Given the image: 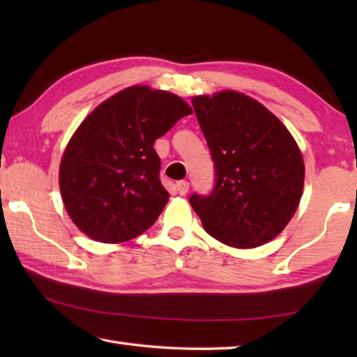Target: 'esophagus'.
I'll list each match as a JSON object with an SVG mask.
<instances>
[{"instance_id": "esophagus-1", "label": "esophagus", "mask_w": 357, "mask_h": 357, "mask_svg": "<svg viewBox=\"0 0 357 357\" xmlns=\"http://www.w3.org/2000/svg\"><path fill=\"white\" fill-rule=\"evenodd\" d=\"M176 190L179 192V195H185L189 192V183L187 181H179V183H176Z\"/></svg>"}]
</instances>
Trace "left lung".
<instances>
[{
    "label": "left lung",
    "mask_w": 357,
    "mask_h": 357,
    "mask_svg": "<svg viewBox=\"0 0 357 357\" xmlns=\"http://www.w3.org/2000/svg\"><path fill=\"white\" fill-rule=\"evenodd\" d=\"M215 165V189L190 197L203 228L236 249L263 245L293 219L305 167L282 121L250 96L223 89L192 98Z\"/></svg>",
    "instance_id": "1"
}]
</instances>
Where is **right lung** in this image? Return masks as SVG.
Wrapping results in <instances>:
<instances>
[{"mask_svg": "<svg viewBox=\"0 0 357 357\" xmlns=\"http://www.w3.org/2000/svg\"><path fill=\"white\" fill-rule=\"evenodd\" d=\"M190 113L179 96L134 84L82 121L59 164L64 208L80 231L118 244L153 225L170 197L153 144Z\"/></svg>", "mask_w": 357, "mask_h": 357, "instance_id": "right-lung-1", "label": "right lung"}]
</instances>
